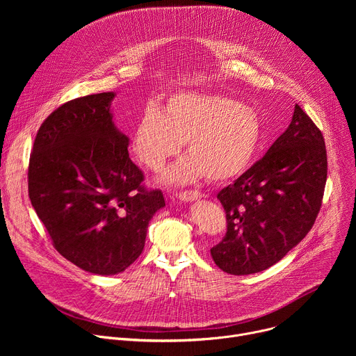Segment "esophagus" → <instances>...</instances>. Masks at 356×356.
Returning a JSON list of instances; mask_svg holds the SVG:
<instances>
[{"mask_svg": "<svg viewBox=\"0 0 356 356\" xmlns=\"http://www.w3.org/2000/svg\"><path fill=\"white\" fill-rule=\"evenodd\" d=\"M177 198L184 201V202H191V201H195L200 198V193L197 190H193V191H181L177 194Z\"/></svg>", "mask_w": 356, "mask_h": 356, "instance_id": "1", "label": "esophagus"}]
</instances>
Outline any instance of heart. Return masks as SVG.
<instances>
[{
  "label": "heart",
  "instance_id": "heart-1",
  "mask_svg": "<svg viewBox=\"0 0 356 356\" xmlns=\"http://www.w3.org/2000/svg\"><path fill=\"white\" fill-rule=\"evenodd\" d=\"M262 139L255 108L209 92H179L162 110L147 107L131 139L135 156L149 169L161 170L186 142L187 156L176 162L162 181L183 186L202 175L225 181L241 176L252 163Z\"/></svg>",
  "mask_w": 356,
  "mask_h": 356
}]
</instances>
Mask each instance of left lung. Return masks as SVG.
I'll return each instance as SVG.
<instances>
[{"label": "left lung", "mask_w": 356, "mask_h": 356, "mask_svg": "<svg viewBox=\"0 0 356 356\" xmlns=\"http://www.w3.org/2000/svg\"><path fill=\"white\" fill-rule=\"evenodd\" d=\"M327 181L321 131L298 106L266 155L222 188L224 239L211 248L216 265L236 276L277 264L312 229Z\"/></svg>", "instance_id": "obj_1"}]
</instances>
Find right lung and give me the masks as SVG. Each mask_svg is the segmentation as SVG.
Masks as SVG:
<instances>
[{"label":"right lung","mask_w":356,"mask_h":356,"mask_svg":"<svg viewBox=\"0 0 356 356\" xmlns=\"http://www.w3.org/2000/svg\"><path fill=\"white\" fill-rule=\"evenodd\" d=\"M117 92L80 97L40 125L29 161L32 207L56 250L77 268L113 276L142 253L149 221L165 207L145 190L129 138L111 111Z\"/></svg>","instance_id":"1"}]
</instances>
